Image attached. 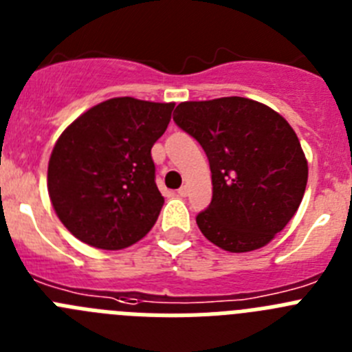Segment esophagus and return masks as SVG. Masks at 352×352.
I'll return each mask as SVG.
<instances>
[{"label": "esophagus", "mask_w": 352, "mask_h": 352, "mask_svg": "<svg viewBox=\"0 0 352 352\" xmlns=\"http://www.w3.org/2000/svg\"><path fill=\"white\" fill-rule=\"evenodd\" d=\"M188 190H190V188H188L186 185H183L182 188L178 190V195H179V197H186V195H188Z\"/></svg>", "instance_id": "1"}]
</instances>
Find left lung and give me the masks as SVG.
<instances>
[{"label": "left lung", "instance_id": "1", "mask_svg": "<svg viewBox=\"0 0 352 352\" xmlns=\"http://www.w3.org/2000/svg\"><path fill=\"white\" fill-rule=\"evenodd\" d=\"M174 113L210 160L213 197L195 219L201 232L236 254L268 245L294 217L307 186L296 132L268 105L243 96L182 102Z\"/></svg>", "mask_w": 352, "mask_h": 352}]
</instances>
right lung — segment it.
I'll list each match as a JSON object with an SVG mask.
<instances>
[{"label":"right lung","instance_id":"add662e5","mask_svg":"<svg viewBox=\"0 0 352 352\" xmlns=\"http://www.w3.org/2000/svg\"><path fill=\"white\" fill-rule=\"evenodd\" d=\"M174 104L118 96L80 114L51 153L47 190L58 219L84 243L121 250L157 222L164 197L151 148Z\"/></svg>","mask_w":352,"mask_h":352}]
</instances>
